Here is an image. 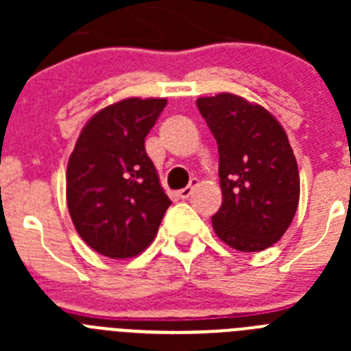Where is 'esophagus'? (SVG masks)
<instances>
[{"label": "esophagus", "mask_w": 351, "mask_h": 351, "mask_svg": "<svg viewBox=\"0 0 351 351\" xmlns=\"http://www.w3.org/2000/svg\"><path fill=\"white\" fill-rule=\"evenodd\" d=\"M197 186H198V179L193 178L190 181V184H188V186H186V188H182V190L179 191V197H181V198H190L191 195H193V190H195V188H197Z\"/></svg>", "instance_id": "1"}]
</instances>
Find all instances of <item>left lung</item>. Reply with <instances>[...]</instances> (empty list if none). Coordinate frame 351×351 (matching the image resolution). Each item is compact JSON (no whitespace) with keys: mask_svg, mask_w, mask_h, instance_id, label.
I'll list each match as a JSON object with an SVG mask.
<instances>
[{"mask_svg":"<svg viewBox=\"0 0 351 351\" xmlns=\"http://www.w3.org/2000/svg\"><path fill=\"white\" fill-rule=\"evenodd\" d=\"M197 107L218 142L223 202L210 218L214 232L234 250H267L299 206V169L287 133L262 105L232 93L198 98Z\"/></svg>","mask_w":351,"mask_h":351,"instance_id":"8db88e82","label":"left lung"}]
</instances>
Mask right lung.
I'll return each instance as SVG.
<instances>
[{"instance_id": "obj_1", "label": "right lung", "mask_w": 351, "mask_h": 351, "mask_svg": "<svg viewBox=\"0 0 351 351\" xmlns=\"http://www.w3.org/2000/svg\"><path fill=\"white\" fill-rule=\"evenodd\" d=\"M165 98H126L84 126L68 160L66 202L82 241L108 258L145 250L169 209L145 137Z\"/></svg>"}]
</instances>
